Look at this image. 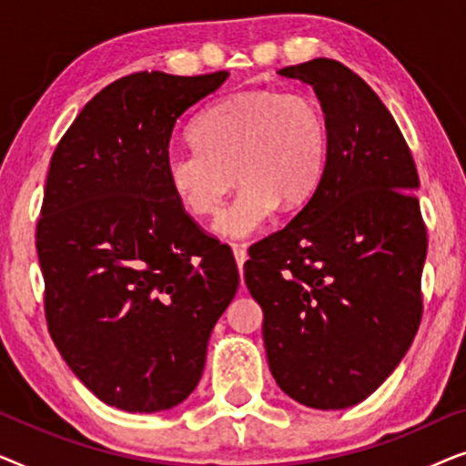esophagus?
Returning <instances> with one entry per match:
<instances>
[{"label":"esophagus","instance_id":"obj_1","mask_svg":"<svg viewBox=\"0 0 466 466\" xmlns=\"http://www.w3.org/2000/svg\"><path fill=\"white\" fill-rule=\"evenodd\" d=\"M233 257H235V263H238L239 271L244 269V263L248 260V252L244 246H233Z\"/></svg>","mask_w":466,"mask_h":466}]
</instances>
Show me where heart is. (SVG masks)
Listing matches in <instances>:
<instances>
[{"instance_id":"heart-1","label":"heart","mask_w":466,"mask_h":466,"mask_svg":"<svg viewBox=\"0 0 466 466\" xmlns=\"http://www.w3.org/2000/svg\"><path fill=\"white\" fill-rule=\"evenodd\" d=\"M193 137V144L165 150V176L195 216L214 214L238 177V195L214 220V233L225 239L260 231L278 203L297 208L308 201L327 161V125L305 95H228L195 118Z\"/></svg>"}]
</instances>
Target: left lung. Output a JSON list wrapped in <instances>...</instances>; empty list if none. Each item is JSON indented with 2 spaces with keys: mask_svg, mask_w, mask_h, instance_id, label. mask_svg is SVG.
Listing matches in <instances>:
<instances>
[{
  "mask_svg": "<svg viewBox=\"0 0 466 466\" xmlns=\"http://www.w3.org/2000/svg\"><path fill=\"white\" fill-rule=\"evenodd\" d=\"M278 74L314 88L327 161L301 212L250 248L244 279L263 308L278 386L314 410H346L384 384L420 327L418 171L392 114L352 69L314 59Z\"/></svg>",
  "mask_w": 466,
  "mask_h": 466,
  "instance_id": "8db88e82",
  "label": "left lung"
}]
</instances>
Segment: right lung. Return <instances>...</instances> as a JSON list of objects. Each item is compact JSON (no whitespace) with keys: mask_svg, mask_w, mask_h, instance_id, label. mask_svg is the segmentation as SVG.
<instances>
[{"mask_svg":"<svg viewBox=\"0 0 466 466\" xmlns=\"http://www.w3.org/2000/svg\"><path fill=\"white\" fill-rule=\"evenodd\" d=\"M228 72H137L82 107L50 161L35 248L56 350L104 403L171 410L199 384L239 286L165 176L176 120Z\"/></svg>","mask_w":466,"mask_h":466,"instance_id":"1","label":"right lung"}]
</instances>
